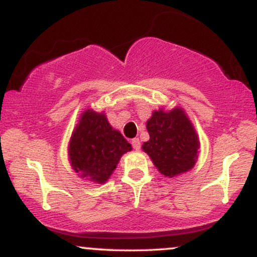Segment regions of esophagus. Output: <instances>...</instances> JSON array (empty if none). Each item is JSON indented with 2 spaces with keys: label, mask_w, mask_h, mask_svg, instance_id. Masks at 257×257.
Returning <instances> with one entry per match:
<instances>
[{
  "label": "esophagus",
  "mask_w": 257,
  "mask_h": 257,
  "mask_svg": "<svg viewBox=\"0 0 257 257\" xmlns=\"http://www.w3.org/2000/svg\"><path fill=\"white\" fill-rule=\"evenodd\" d=\"M132 145H133V147H134V150H137V151H139V150H140V147H141L140 140H139L138 138L133 139V140H132Z\"/></svg>",
  "instance_id": "34e87169"
}]
</instances>
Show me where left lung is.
<instances>
[{"label": "left lung", "instance_id": "1", "mask_svg": "<svg viewBox=\"0 0 257 257\" xmlns=\"http://www.w3.org/2000/svg\"><path fill=\"white\" fill-rule=\"evenodd\" d=\"M146 128L150 140L144 143L143 150L162 174L174 178L194 166L199 141L181 108L155 111Z\"/></svg>", "mask_w": 257, "mask_h": 257}]
</instances>
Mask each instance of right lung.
Wrapping results in <instances>:
<instances>
[{
    "label": "right lung",
    "mask_w": 257,
    "mask_h": 257,
    "mask_svg": "<svg viewBox=\"0 0 257 257\" xmlns=\"http://www.w3.org/2000/svg\"><path fill=\"white\" fill-rule=\"evenodd\" d=\"M132 146L118 131L112 129L105 114L87 110L70 140V161L81 178L104 184Z\"/></svg>",
    "instance_id": "1"
}]
</instances>
